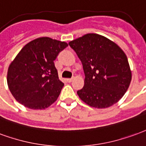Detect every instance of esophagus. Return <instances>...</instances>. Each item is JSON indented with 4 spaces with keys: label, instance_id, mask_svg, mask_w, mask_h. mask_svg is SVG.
<instances>
[{
    "label": "esophagus",
    "instance_id": "1",
    "mask_svg": "<svg viewBox=\"0 0 146 146\" xmlns=\"http://www.w3.org/2000/svg\"><path fill=\"white\" fill-rule=\"evenodd\" d=\"M72 80H73V78H68V79H67V82H72Z\"/></svg>",
    "mask_w": 146,
    "mask_h": 146
}]
</instances>
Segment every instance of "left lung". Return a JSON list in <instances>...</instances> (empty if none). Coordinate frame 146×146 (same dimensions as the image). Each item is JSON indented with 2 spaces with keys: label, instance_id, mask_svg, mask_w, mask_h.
Returning <instances> with one entry per match:
<instances>
[{
  "label": "left lung",
  "instance_id": "1",
  "mask_svg": "<svg viewBox=\"0 0 146 146\" xmlns=\"http://www.w3.org/2000/svg\"><path fill=\"white\" fill-rule=\"evenodd\" d=\"M68 44L82 63L86 76L83 88L77 92L81 100L100 109L117 103L131 80L124 51L115 42L96 33L86 34Z\"/></svg>",
  "mask_w": 146,
  "mask_h": 146
}]
</instances>
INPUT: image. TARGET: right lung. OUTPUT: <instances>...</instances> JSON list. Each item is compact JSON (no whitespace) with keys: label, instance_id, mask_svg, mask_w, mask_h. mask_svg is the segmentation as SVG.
<instances>
[{"label":"right lung","instance_id":"obj_1","mask_svg":"<svg viewBox=\"0 0 146 146\" xmlns=\"http://www.w3.org/2000/svg\"><path fill=\"white\" fill-rule=\"evenodd\" d=\"M67 46L65 42L40 37L20 50L7 75L9 90L19 103L29 109L42 110L57 100L64 83L54 61Z\"/></svg>","mask_w":146,"mask_h":146}]
</instances>
